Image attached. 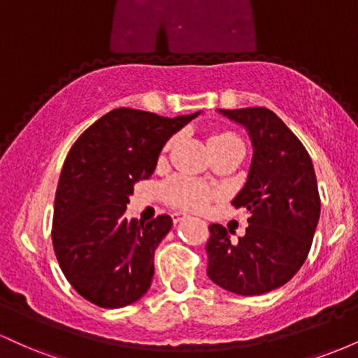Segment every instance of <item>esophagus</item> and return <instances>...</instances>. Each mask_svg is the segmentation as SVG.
I'll return each instance as SVG.
<instances>
[{"label": "esophagus", "mask_w": 358, "mask_h": 358, "mask_svg": "<svg viewBox=\"0 0 358 358\" xmlns=\"http://www.w3.org/2000/svg\"><path fill=\"white\" fill-rule=\"evenodd\" d=\"M188 217H190V215H187V213H183V212H173V213H171V219H173L175 224H178V222H182L185 219H188Z\"/></svg>", "instance_id": "1"}]
</instances>
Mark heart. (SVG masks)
<instances>
[{
  "mask_svg": "<svg viewBox=\"0 0 358 358\" xmlns=\"http://www.w3.org/2000/svg\"><path fill=\"white\" fill-rule=\"evenodd\" d=\"M212 139H237L236 136L227 133L215 134ZM165 196L170 203L178 205L183 208H193V210H199L207 205L208 199H210V190H208L205 185L200 182H195L192 178H178L170 180L165 185Z\"/></svg>",
  "mask_w": 358,
  "mask_h": 358,
  "instance_id": "1",
  "label": "heart"
}]
</instances>
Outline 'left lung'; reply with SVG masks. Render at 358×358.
Wrapping results in <instances>:
<instances>
[{
  "instance_id": "left-lung-1",
  "label": "left lung",
  "mask_w": 358,
  "mask_h": 358,
  "mask_svg": "<svg viewBox=\"0 0 358 358\" xmlns=\"http://www.w3.org/2000/svg\"><path fill=\"white\" fill-rule=\"evenodd\" d=\"M244 126L252 143V162L232 205L249 212V227L237 244L227 229L208 227V278L217 286L256 296L286 285L310 252L320 219V195L310 155L273 110L219 109Z\"/></svg>"
}]
</instances>
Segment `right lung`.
I'll use <instances>...</instances> for the list:
<instances>
[{"mask_svg": "<svg viewBox=\"0 0 358 358\" xmlns=\"http://www.w3.org/2000/svg\"><path fill=\"white\" fill-rule=\"evenodd\" d=\"M200 113L163 117L119 108L73 143L62 168L52 242L73 289L101 308L138 301L151 286L155 249L170 232V215L126 219L134 183L153 175L166 141Z\"/></svg>", "mask_w": 358, "mask_h": 358, "instance_id": "add662e5", "label": "right lung"}]
</instances>
